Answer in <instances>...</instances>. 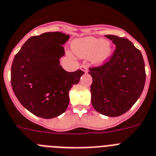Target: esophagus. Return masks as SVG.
<instances>
[{"instance_id":"1","label":"esophagus","mask_w":156,"mask_h":156,"mask_svg":"<svg viewBox=\"0 0 156 156\" xmlns=\"http://www.w3.org/2000/svg\"><path fill=\"white\" fill-rule=\"evenodd\" d=\"M80 69L81 70V71H83L84 72H88V68H87V67L86 66H85V65H81V67H80Z\"/></svg>"}]
</instances>
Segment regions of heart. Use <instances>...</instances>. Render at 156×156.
Here are the masks:
<instances>
[{
  "label": "heart",
  "mask_w": 156,
  "mask_h": 156,
  "mask_svg": "<svg viewBox=\"0 0 156 156\" xmlns=\"http://www.w3.org/2000/svg\"><path fill=\"white\" fill-rule=\"evenodd\" d=\"M71 48L77 56L81 58L91 57L92 63L97 65L106 63L113 54L110 42L92 36L77 39L72 43Z\"/></svg>",
  "instance_id": "b5f03b06"
}]
</instances>
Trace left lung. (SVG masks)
I'll return each instance as SVG.
<instances>
[{"label":"left lung","mask_w":156,"mask_h":156,"mask_svg":"<svg viewBox=\"0 0 156 156\" xmlns=\"http://www.w3.org/2000/svg\"><path fill=\"white\" fill-rule=\"evenodd\" d=\"M105 36L116 49L107 62L89 68L91 102L101 114L118 116L128 111L141 95L146 78L144 62L141 51L127 38Z\"/></svg>","instance_id":"8db88e82"}]
</instances>
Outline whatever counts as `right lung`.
I'll use <instances>...</instances> for the list:
<instances>
[{"mask_svg": "<svg viewBox=\"0 0 156 156\" xmlns=\"http://www.w3.org/2000/svg\"><path fill=\"white\" fill-rule=\"evenodd\" d=\"M69 35L60 32L32 36L15 56L11 69L14 93L29 112L44 119L60 116L69 104V91L85 74L60 65Z\"/></svg>", "mask_w": 156, "mask_h": 156, "instance_id": "obj_1", "label": "right lung"}]
</instances>
